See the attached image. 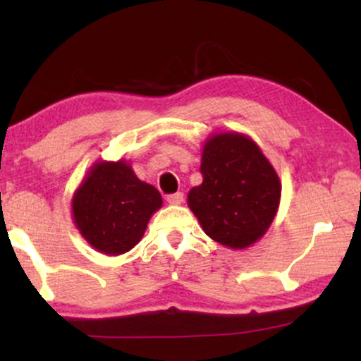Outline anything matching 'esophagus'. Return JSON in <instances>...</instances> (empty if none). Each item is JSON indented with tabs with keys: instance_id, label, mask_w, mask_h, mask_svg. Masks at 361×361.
Listing matches in <instances>:
<instances>
[{
	"instance_id": "1",
	"label": "esophagus",
	"mask_w": 361,
	"mask_h": 361,
	"mask_svg": "<svg viewBox=\"0 0 361 361\" xmlns=\"http://www.w3.org/2000/svg\"><path fill=\"white\" fill-rule=\"evenodd\" d=\"M167 202H169L171 205H180L182 202H184V194H182V192H176V194L167 195Z\"/></svg>"
}]
</instances>
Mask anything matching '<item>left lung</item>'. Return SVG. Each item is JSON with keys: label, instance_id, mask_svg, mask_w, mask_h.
Returning <instances> with one entry per match:
<instances>
[{"label": "left lung", "instance_id": "1", "mask_svg": "<svg viewBox=\"0 0 361 361\" xmlns=\"http://www.w3.org/2000/svg\"><path fill=\"white\" fill-rule=\"evenodd\" d=\"M204 180L189 192V209L212 240L231 250L258 241L273 224L281 182L258 145L240 133H219L205 141Z\"/></svg>", "mask_w": 361, "mask_h": 361}]
</instances>
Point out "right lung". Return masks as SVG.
<instances>
[{"label": "right lung", "instance_id": "1", "mask_svg": "<svg viewBox=\"0 0 361 361\" xmlns=\"http://www.w3.org/2000/svg\"><path fill=\"white\" fill-rule=\"evenodd\" d=\"M162 205L156 187L140 180L126 161L93 164L72 199L73 224L103 255L116 256L140 243Z\"/></svg>", "mask_w": 361, "mask_h": 361}]
</instances>
